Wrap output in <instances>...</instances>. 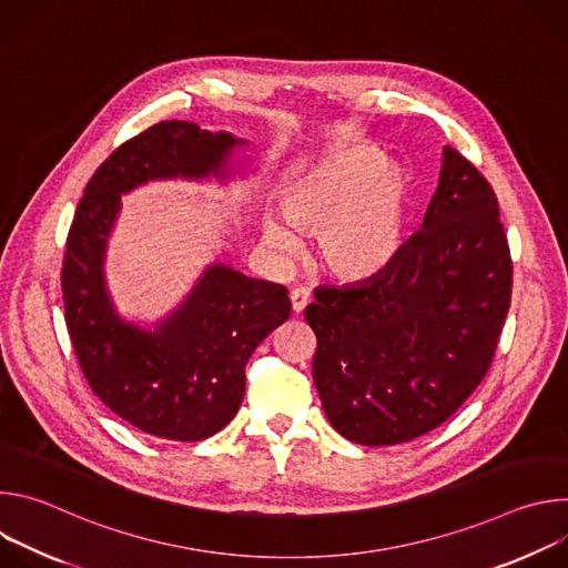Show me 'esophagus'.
<instances>
[{
  "instance_id": "esophagus-1",
  "label": "esophagus",
  "mask_w": 568,
  "mask_h": 568,
  "mask_svg": "<svg viewBox=\"0 0 568 568\" xmlns=\"http://www.w3.org/2000/svg\"><path fill=\"white\" fill-rule=\"evenodd\" d=\"M290 301H292V312L301 314L310 303V292L303 290V287H296V290L290 292Z\"/></svg>"
}]
</instances>
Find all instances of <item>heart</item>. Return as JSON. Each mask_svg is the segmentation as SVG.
Returning <instances> with one entry per match:
<instances>
[{
  "mask_svg": "<svg viewBox=\"0 0 568 568\" xmlns=\"http://www.w3.org/2000/svg\"><path fill=\"white\" fill-rule=\"evenodd\" d=\"M412 178L388 164L384 150L355 143L337 148L292 173L281 191V215L261 220L265 245L287 256L298 237L316 235L321 267L344 283H366L397 261L409 222Z\"/></svg>",
  "mask_w": 568,
  "mask_h": 568,
  "instance_id": "b5f03b06",
  "label": "heart"
}]
</instances>
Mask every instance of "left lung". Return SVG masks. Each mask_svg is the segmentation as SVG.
Here are the masks:
<instances>
[{
  "instance_id": "left-lung-1",
  "label": "left lung",
  "mask_w": 568,
  "mask_h": 568,
  "mask_svg": "<svg viewBox=\"0 0 568 568\" xmlns=\"http://www.w3.org/2000/svg\"><path fill=\"white\" fill-rule=\"evenodd\" d=\"M513 261L497 195L454 148L423 229L382 276L318 287L314 384L351 443L399 445L440 427L488 373L510 307Z\"/></svg>"
}]
</instances>
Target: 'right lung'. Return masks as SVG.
Instances as JSON below:
<instances>
[{"label": "right lung", "mask_w": 568, "mask_h": 568, "mask_svg": "<svg viewBox=\"0 0 568 568\" xmlns=\"http://www.w3.org/2000/svg\"><path fill=\"white\" fill-rule=\"evenodd\" d=\"M226 130L161 121L116 148L78 202L62 263L67 331L92 390L119 418L166 440L195 443L226 427L245 395V366L290 318L283 285L209 265L184 301L152 326L125 318L110 294L105 254L121 195L148 182H209L252 171Z\"/></svg>", "instance_id": "obj_1"}]
</instances>
